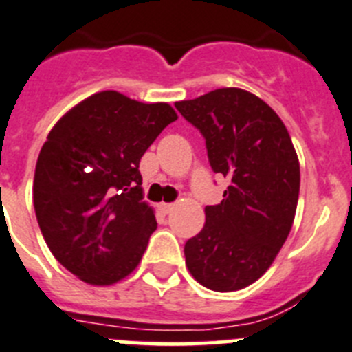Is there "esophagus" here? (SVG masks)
Instances as JSON below:
<instances>
[{
    "label": "esophagus",
    "instance_id": "obj_1",
    "mask_svg": "<svg viewBox=\"0 0 352 352\" xmlns=\"http://www.w3.org/2000/svg\"><path fill=\"white\" fill-rule=\"evenodd\" d=\"M173 208H175V205H172V203H161L160 205V210L163 213H172Z\"/></svg>",
    "mask_w": 352,
    "mask_h": 352
}]
</instances>
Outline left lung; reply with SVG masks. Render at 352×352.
I'll return each mask as SVG.
<instances>
[{
	"label": "left lung",
	"mask_w": 352,
	"mask_h": 352,
	"mask_svg": "<svg viewBox=\"0 0 352 352\" xmlns=\"http://www.w3.org/2000/svg\"><path fill=\"white\" fill-rule=\"evenodd\" d=\"M175 107L205 137L213 172L231 180L184 246L186 265L210 290H241L271 267L294 226L300 165L290 133L243 88H219Z\"/></svg>",
	"instance_id": "left-lung-1"
}]
</instances>
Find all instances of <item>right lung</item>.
Segmentation results:
<instances>
[{
    "label": "right lung",
    "mask_w": 352,
    "mask_h": 352,
    "mask_svg": "<svg viewBox=\"0 0 352 352\" xmlns=\"http://www.w3.org/2000/svg\"><path fill=\"white\" fill-rule=\"evenodd\" d=\"M177 118L166 102L104 90L48 133L32 184L36 219L54 257L85 283L109 287L140 264L157 228L140 157Z\"/></svg>",
    "instance_id": "add662e5"
}]
</instances>
